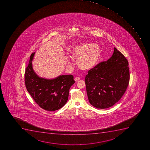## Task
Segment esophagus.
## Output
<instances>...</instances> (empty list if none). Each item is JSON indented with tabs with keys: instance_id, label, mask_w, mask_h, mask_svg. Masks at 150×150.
<instances>
[{
	"instance_id": "esophagus-1",
	"label": "esophagus",
	"mask_w": 150,
	"mask_h": 150,
	"mask_svg": "<svg viewBox=\"0 0 150 150\" xmlns=\"http://www.w3.org/2000/svg\"><path fill=\"white\" fill-rule=\"evenodd\" d=\"M80 78L79 77H76L74 78V81L76 82H78V81H79Z\"/></svg>"
}]
</instances>
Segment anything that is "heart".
<instances>
[{
  "label": "heart",
  "instance_id": "obj_1",
  "mask_svg": "<svg viewBox=\"0 0 150 150\" xmlns=\"http://www.w3.org/2000/svg\"><path fill=\"white\" fill-rule=\"evenodd\" d=\"M70 56L76 59V64L80 69L88 71L97 65L101 56V48L96 44L82 43L72 47Z\"/></svg>",
  "mask_w": 150,
  "mask_h": 150
}]
</instances>
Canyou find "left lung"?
Listing matches in <instances>:
<instances>
[{
	"label": "left lung",
	"instance_id": "obj_1",
	"mask_svg": "<svg viewBox=\"0 0 150 150\" xmlns=\"http://www.w3.org/2000/svg\"><path fill=\"white\" fill-rule=\"evenodd\" d=\"M128 60L116 48L107 61L89 70L85 78L89 103L98 109L112 107L120 100L129 81Z\"/></svg>",
	"mask_w": 150,
	"mask_h": 150
}]
</instances>
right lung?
<instances>
[{
	"instance_id": "add662e5",
	"label": "right lung",
	"mask_w": 150,
	"mask_h": 150,
	"mask_svg": "<svg viewBox=\"0 0 150 150\" xmlns=\"http://www.w3.org/2000/svg\"><path fill=\"white\" fill-rule=\"evenodd\" d=\"M35 52L31 54L26 68L25 83L26 88L35 102L47 111L59 110L68 100L69 91L74 83L71 74L60 75L53 79L40 77L33 68V61Z\"/></svg>"
}]
</instances>
